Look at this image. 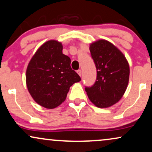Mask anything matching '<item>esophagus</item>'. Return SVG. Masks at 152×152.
I'll return each instance as SVG.
<instances>
[{
	"label": "esophagus",
	"instance_id": "esophagus-1",
	"mask_svg": "<svg viewBox=\"0 0 152 152\" xmlns=\"http://www.w3.org/2000/svg\"><path fill=\"white\" fill-rule=\"evenodd\" d=\"M77 73H78V74L80 76H81V74H82V72H81V70H80V69L78 70V71H77Z\"/></svg>",
	"mask_w": 152,
	"mask_h": 152
}]
</instances>
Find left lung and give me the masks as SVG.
Returning <instances> with one entry per match:
<instances>
[{
	"label": "left lung",
	"instance_id": "8db88e82",
	"mask_svg": "<svg viewBox=\"0 0 152 152\" xmlns=\"http://www.w3.org/2000/svg\"><path fill=\"white\" fill-rule=\"evenodd\" d=\"M89 48L97 69V80L92 87L85 88L86 93L97 107H110L122 98L127 89L129 64L122 52L107 40L91 43Z\"/></svg>",
	"mask_w": 152,
	"mask_h": 152
}]
</instances>
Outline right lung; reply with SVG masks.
<instances>
[{
	"mask_svg": "<svg viewBox=\"0 0 152 152\" xmlns=\"http://www.w3.org/2000/svg\"><path fill=\"white\" fill-rule=\"evenodd\" d=\"M62 50L61 42L46 41L36 50L26 69L28 93L36 103L46 109L60 105L71 86L80 80L71 68V59L62 53Z\"/></svg>",
	"mask_w": 152,
	"mask_h": 152,
	"instance_id": "right-lung-1",
	"label": "right lung"
}]
</instances>
